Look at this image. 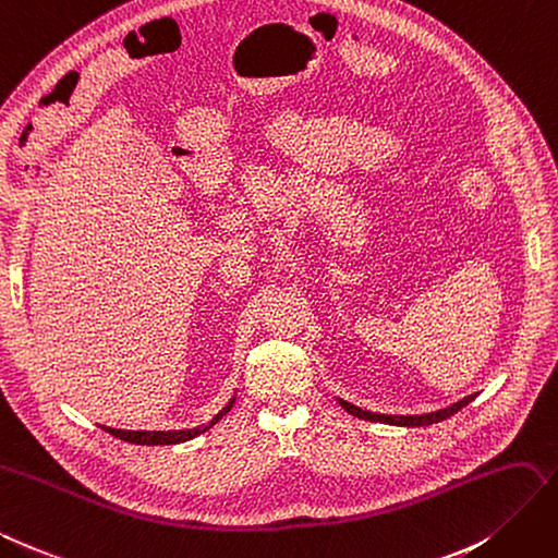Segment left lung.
I'll use <instances>...</instances> for the list:
<instances>
[{
	"instance_id": "left-lung-1",
	"label": "left lung",
	"mask_w": 558,
	"mask_h": 558,
	"mask_svg": "<svg viewBox=\"0 0 558 558\" xmlns=\"http://www.w3.org/2000/svg\"><path fill=\"white\" fill-rule=\"evenodd\" d=\"M476 395L466 397L453 405H448L444 411H436V413H427V415H380V413H371V411H361L356 405L348 403V401H340L344 405V411L356 415V417H364L371 420V423H387V425H401V427H423V425H434V423H441V420L456 415L460 409H464L466 403H470Z\"/></svg>"
}]
</instances>
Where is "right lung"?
I'll return each instance as SVG.
<instances>
[{"label": "right lung", "instance_id": "add662e5", "mask_svg": "<svg viewBox=\"0 0 558 558\" xmlns=\"http://www.w3.org/2000/svg\"><path fill=\"white\" fill-rule=\"evenodd\" d=\"M232 403H234V399H232L228 405H225V409H222L214 420H210V423L199 425V427H194V429H175V432H126V429H112V427H102V429H105V432H110L112 436H117V439L129 441V444H141V446L180 444V441L194 439V436H199V434H204L206 429L214 427V425L218 423V420L232 409Z\"/></svg>", "mask_w": 558, "mask_h": 558}]
</instances>
